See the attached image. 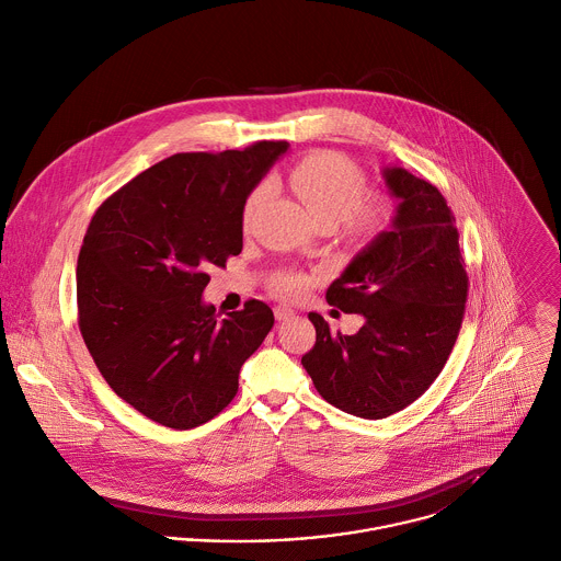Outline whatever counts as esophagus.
Listing matches in <instances>:
<instances>
[{"label": "esophagus", "instance_id": "1", "mask_svg": "<svg viewBox=\"0 0 561 561\" xmlns=\"http://www.w3.org/2000/svg\"><path fill=\"white\" fill-rule=\"evenodd\" d=\"M274 316H276L278 322H280V320H289V318L294 316V309H289V307H285V305H278V307H274Z\"/></svg>", "mask_w": 561, "mask_h": 561}]
</instances>
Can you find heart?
Instances as JSON below:
<instances>
[{
	"instance_id": "obj_1",
	"label": "heart",
	"mask_w": 561,
	"mask_h": 561,
	"mask_svg": "<svg viewBox=\"0 0 561 561\" xmlns=\"http://www.w3.org/2000/svg\"><path fill=\"white\" fill-rule=\"evenodd\" d=\"M287 184L305 204L320 226H337L348 239L373 241L392 224V206L383 197H364L366 178L362 169L346 156L335 151H318L296 162L287 173ZM270 195V186L256 184L245 197L241 224L248 230ZM307 276L300 272H278L270 280V289L285 300L300 298L307 291Z\"/></svg>"
}]
</instances>
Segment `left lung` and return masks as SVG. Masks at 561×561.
Wrapping results in <instances>:
<instances>
[{
  "mask_svg": "<svg viewBox=\"0 0 561 561\" xmlns=\"http://www.w3.org/2000/svg\"><path fill=\"white\" fill-rule=\"evenodd\" d=\"M383 178L399 199L392 230L327 289V302L362 313L364 327L342 335L309 313L316 344L302 355L320 397L362 419L390 416L432 386L456 344L469 291L445 197L405 169H386Z\"/></svg>",
  "mask_w": 561,
  "mask_h": 561,
  "instance_id": "1",
  "label": "left lung"
}]
</instances>
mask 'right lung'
Segmentation results:
<instances>
[{
	"label": "right lung",
	"mask_w": 561,
	"mask_h": 561,
	"mask_svg": "<svg viewBox=\"0 0 561 561\" xmlns=\"http://www.w3.org/2000/svg\"><path fill=\"white\" fill-rule=\"evenodd\" d=\"M283 140L171 156L94 213L77 265L79 329L112 390L151 421L191 430L239 390L243 362L274 327L248 300L226 318L202 302L210 267L243 248L241 210Z\"/></svg>",
	"instance_id": "1"
}]
</instances>
